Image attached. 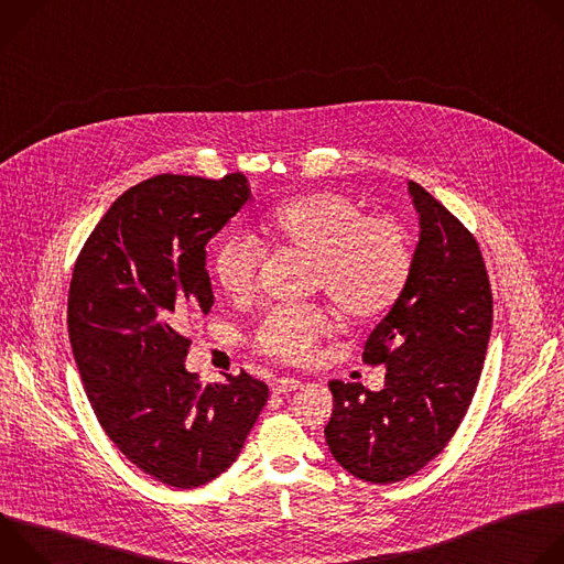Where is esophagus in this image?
Listing matches in <instances>:
<instances>
[{
    "mask_svg": "<svg viewBox=\"0 0 564 564\" xmlns=\"http://www.w3.org/2000/svg\"><path fill=\"white\" fill-rule=\"evenodd\" d=\"M296 388H301V381L294 379V377H279V379L272 381V390L276 394H288V392H292Z\"/></svg>",
    "mask_w": 564,
    "mask_h": 564,
    "instance_id": "esophagus-1",
    "label": "esophagus"
}]
</instances>
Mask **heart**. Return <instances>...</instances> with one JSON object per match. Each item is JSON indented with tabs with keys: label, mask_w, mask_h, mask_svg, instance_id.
<instances>
[{
	"label": "heart",
	"mask_w": 564,
	"mask_h": 564,
	"mask_svg": "<svg viewBox=\"0 0 564 564\" xmlns=\"http://www.w3.org/2000/svg\"><path fill=\"white\" fill-rule=\"evenodd\" d=\"M263 243L305 259L310 290L324 292L355 321L388 312L413 270L406 229L390 216H366L357 200L337 192L276 207L263 223ZM263 261L265 250L254 236L229 231L214 248V279L231 299H248L257 290ZM328 330L330 316L324 307L279 305L259 321L252 344L279 361L303 364Z\"/></svg>",
	"instance_id": "b5f03b06"
}]
</instances>
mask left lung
Instances as JSON below:
<instances>
[{
    "mask_svg": "<svg viewBox=\"0 0 564 564\" xmlns=\"http://www.w3.org/2000/svg\"><path fill=\"white\" fill-rule=\"evenodd\" d=\"M409 192L422 229L411 279L364 346L366 364L386 366V386L328 383L330 453L372 485L406 479L444 451L470 406L494 324L475 236L422 185L411 181Z\"/></svg>",
    "mask_w": 564,
    "mask_h": 564,
    "instance_id": "8db88e82",
    "label": "left lung"
}]
</instances>
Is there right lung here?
<instances>
[{
    "instance_id": "1",
    "label": "right lung",
    "mask_w": 564,
    "mask_h": 564,
    "mask_svg": "<svg viewBox=\"0 0 564 564\" xmlns=\"http://www.w3.org/2000/svg\"><path fill=\"white\" fill-rule=\"evenodd\" d=\"M243 174H160L127 189L73 268L68 339L91 409L120 453L176 489L231 466L268 401L246 370L187 372L189 312H209L205 246L250 200Z\"/></svg>"
}]
</instances>
